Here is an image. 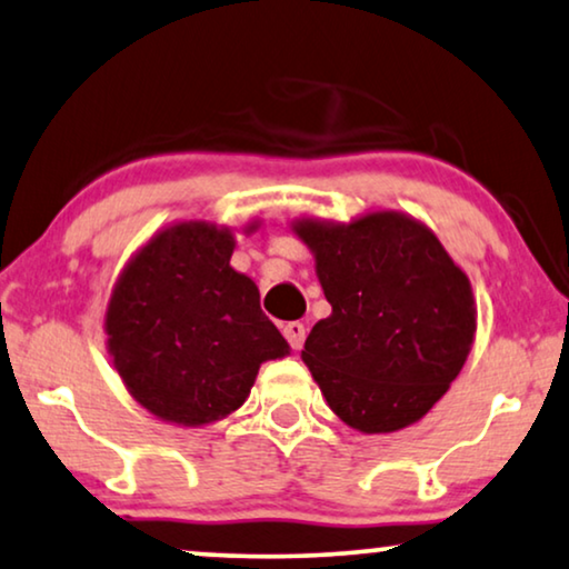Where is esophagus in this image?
<instances>
[{
	"label": "esophagus",
	"instance_id": "esophagus-1",
	"mask_svg": "<svg viewBox=\"0 0 569 569\" xmlns=\"http://www.w3.org/2000/svg\"><path fill=\"white\" fill-rule=\"evenodd\" d=\"M282 331H284L287 343H290L295 351L302 349V343H305V326L300 323V320H292V323H287Z\"/></svg>",
	"mask_w": 569,
	"mask_h": 569
}]
</instances>
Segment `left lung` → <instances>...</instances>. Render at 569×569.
<instances>
[{"label": "left lung", "instance_id": "8db88e82", "mask_svg": "<svg viewBox=\"0 0 569 569\" xmlns=\"http://www.w3.org/2000/svg\"><path fill=\"white\" fill-rule=\"evenodd\" d=\"M331 316L305 341L328 406L365 433L423 418L465 367L475 341L469 279L431 230L400 212L349 226L302 220Z\"/></svg>", "mask_w": 569, "mask_h": 569}]
</instances>
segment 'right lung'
<instances>
[{"label":"right lung","instance_id":"obj_1","mask_svg":"<svg viewBox=\"0 0 569 569\" xmlns=\"http://www.w3.org/2000/svg\"><path fill=\"white\" fill-rule=\"evenodd\" d=\"M230 230L177 223L151 238L114 284L104 318L114 369L163 421H220L249 398L261 361L287 353L257 284L230 267Z\"/></svg>","mask_w":569,"mask_h":569}]
</instances>
